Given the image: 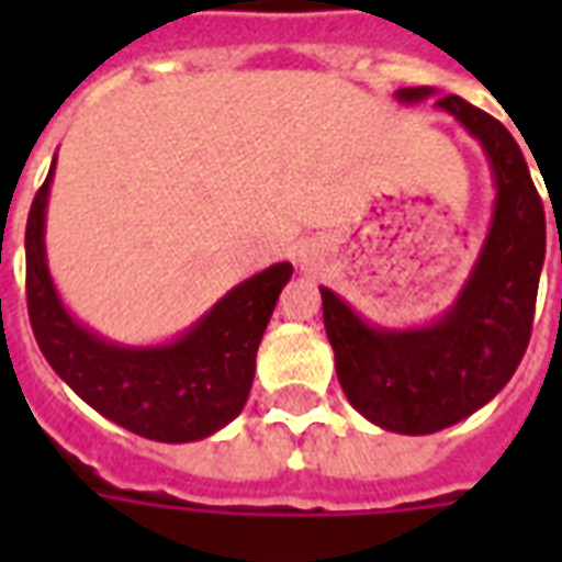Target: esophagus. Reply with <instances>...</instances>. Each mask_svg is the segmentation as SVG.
<instances>
[{
    "label": "esophagus",
    "instance_id": "esophagus-1",
    "mask_svg": "<svg viewBox=\"0 0 562 562\" xmlns=\"http://www.w3.org/2000/svg\"><path fill=\"white\" fill-rule=\"evenodd\" d=\"M308 259H312V254H308V250H300V265H308Z\"/></svg>",
    "mask_w": 562,
    "mask_h": 562
}]
</instances>
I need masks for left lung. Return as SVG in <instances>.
Instances as JSON below:
<instances>
[{
  "label": "left lung",
  "mask_w": 562,
  "mask_h": 562,
  "mask_svg": "<svg viewBox=\"0 0 562 562\" xmlns=\"http://www.w3.org/2000/svg\"><path fill=\"white\" fill-rule=\"evenodd\" d=\"M435 95V87L396 90L402 104ZM435 108L479 139L496 183L493 218L470 280L443 315L411 329L368 324L335 291L321 289L326 338L347 400L361 417L396 435L454 426L510 382L531 341L546 262V212L510 131L461 95H443Z\"/></svg>",
  "instance_id": "8db88e82"
}]
</instances>
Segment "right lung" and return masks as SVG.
<instances>
[{
	"instance_id": "right-lung-1",
	"label": "right lung",
	"mask_w": 562,
	"mask_h": 562,
	"mask_svg": "<svg viewBox=\"0 0 562 562\" xmlns=\"http://www.w3.org/2000/svg\"><path fill=\"white\" fill-rule=\"evenodd\" d=\"M55 160L25 224V294L40 350L87 405L134 435L160 443L215 435L245 408L256 350L294 268L277 262L238 282L169 344L108 341L75 321L48 273L46 206Z\"/></svg>"
}]
</instances>
